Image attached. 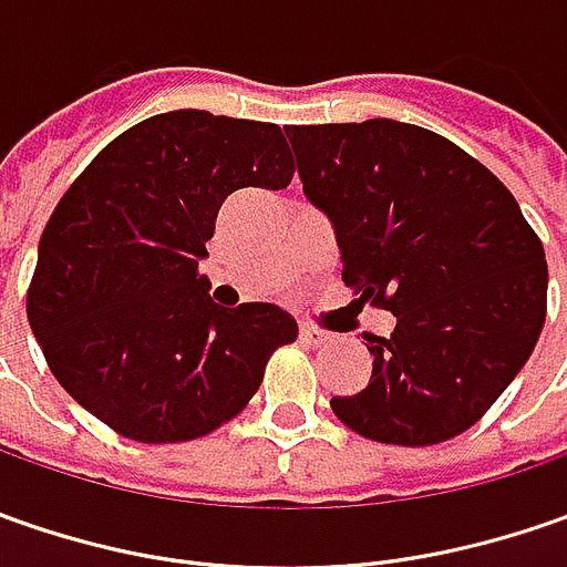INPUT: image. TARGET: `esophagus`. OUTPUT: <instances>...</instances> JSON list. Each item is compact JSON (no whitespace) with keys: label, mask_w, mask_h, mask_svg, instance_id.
<instances>
[{"label":"esophagus","mask_w":567,"mask_h":567,"mask_svg":"<svg viewBox=\"0 0 567 567\" xmlns=\"http://www.w3.org/2000/svg\"><path fill=\"white\" fill-rule=\"evenodd\" d=\"M299 338L306 340L309 347H318V343H328L331 334H328V331H321V328H312V324H302V328H299Z\"/></svg>","instance_id":"34e87169"}]
</instances>
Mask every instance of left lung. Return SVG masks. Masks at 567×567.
Segmentation results:
<instances>
[{"instance_id":"obj_1","label":"left lung","mask_w":567,"mask_h":567,"mask_svg":"<svg viewBox=\"0 0 567 567\" xmlns=\"http://www.w3.org/2000/svg\"><path fill=\"white\" fill-rule=\"evenodd\" d=\"M302 192L331 220L343 284L398 318L372 375L331 410L362 439L439 445L467 432L530 360L546 251L514 195L442 135L394 120L293 125Z\"/></svg>"}]
</instances>
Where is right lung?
Masks as SVG:
<instances>
[{
  "label": "right lung",
  "mask_w": 567,
  "mask_h": 567,
  "mask_svg": "<svg viewBox=\"0 0 567 567\" xmlns=\"http://www.w3.org/2000/svg\"><path fill=\"white\" fill-rule=\"evenodd\" d=\"M274 122L173 110L106 144L37 246L28 321L59 384L125 439L188 442L233 420L277 347L271 302L217 306L198 274L217 210L239 188H287Z\"/></svg>",
  "instance_id": "add662e5"
}]
</instances>
